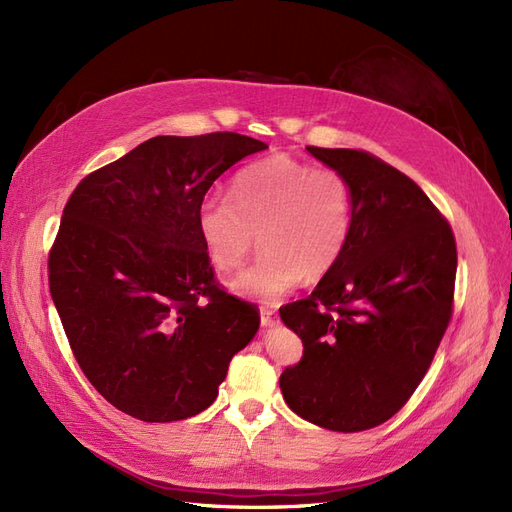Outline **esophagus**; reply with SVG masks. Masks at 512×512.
Here are the masks:
<instances>
[{
    "mask_svg": "<svg viewBox=\"0 0 512 512\" xmlns=\"http://www.w3.org/2000/svg\"><path fill=\"white\" fill-rule=\"evenodd\" d=\"M275 322H277V318H275L273 309L260 307V324H262V327H275Z\"/></svg>",
    "mask_w": 512,
    "mask_h": 512,
    "instance_id": "1",
    "label": "esophagus"
}]
</instances>
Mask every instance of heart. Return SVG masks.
Segmentation results:
<instances>
[{
	"instance_id": "1",
	"label": "heart",
	"mask_w": 512,
	"mask_h": 512,
	"mask_svg": "<svg viewBox=\"0 0 512 512\" xmlns=\"http://www.w3.org/2000/svg\"><path fill=\"white\" fill-rule=\"evenodd\" d=\"M232 198L209 194L196 209V228L209 260L237 271L258 245L265 252L235 282L239 294L275 301L305 273L314 280L342 256L352 228V190L331 166L271 156L232 179Z\"/></svg>"
}]
</instances>
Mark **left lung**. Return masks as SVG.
I'll use <instances>...</instances> for the list:
<instances>
[{
    "mask_svg": "<svg viewBox=\"0 0 512 512\" xmlns=\"http://www.w3.org/2000/svg\"><path fill=\"white\" fill-rule=\"evenodd\" d=\"M307 151L348 179L352 228L314 292L280 307L303 342L280 389L309 423L365 431L406 406L436 356L453 316L457 243L427 194L374 153Z\"/></svg>",
    "mask_w": 512,
    "mask_h": 512,
    "instance_id": "1",
    "label": "left lung"
}]
</instances>
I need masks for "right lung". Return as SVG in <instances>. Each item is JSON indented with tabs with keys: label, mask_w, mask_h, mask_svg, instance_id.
I'll list each match as a JSON object with an SVG mask.
<instances>
[{
	"label": "right lung",
	"mask_w": 512,
	"mask_h": 512,
	"mask_svg": "<svg viewBox=\"0 0 512 512\" xmlns=\"http://www.w3.org/2000/svg\"><path fill=\"white\" fill-rule=\"evenodd\" d=\"M265 149L237 132L153 136L68 198L51 297L91 386L138 421L209 408L258 331V307L215 280L196 209L224 170Z\"/></svg>",
	"instance_id": "obj_1"
}]
</instances>
